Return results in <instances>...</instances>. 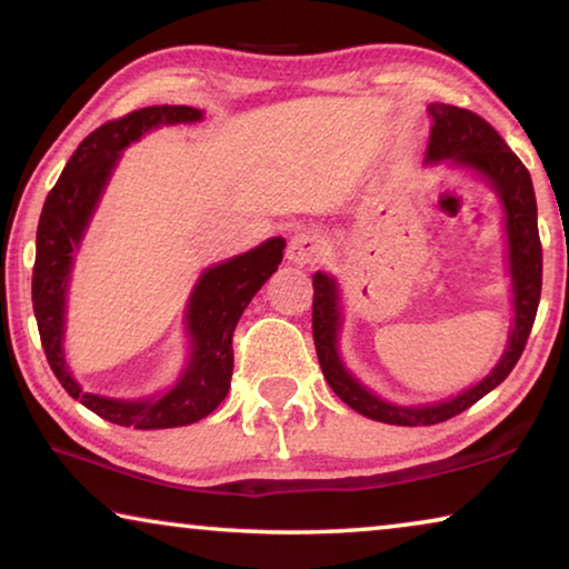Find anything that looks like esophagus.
I'll return each mask as SVG.
<instances>
[{
  "mask_svg": "<svg viewBox=\"0 0 569 569\" xmlns=\"http://www.w3.org/2000/svg\"><path fill=\"white\" fill-rule=\"evenodd\" d=\"M321 256H323V240L321 236L311 233V230H301V233H296L291 240H288L286 258L293 266L316 263Z\"/></svg>",
  "mask_w": 569,
  "mask_h": 569,
  "instance_id": "1",
  "label": "esophagus"
}]
</instances>
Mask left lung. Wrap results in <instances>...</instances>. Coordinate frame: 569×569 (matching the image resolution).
<instances>
[{"instance_id":"left-lung-1","label":"left lung","mask_w":569,"mask_h":569,"mask_svg":"<svg viewBox=\"0 0 569 569\" xmlns=\"http://www.w3.org/2000/svg\"><path fill=\"white\" fill-rule=\"evenodd\" d=\"M429 114L435 120L431 128L427 162L449 160L451 166H465L485 176L497 190L505 206V228L509 243V273H512L515 291V326L509 333L507 351L487 379L477 387L467 389L459 397L429 403V407H393L361 387L339 359V288L326 273L313 276V343L319 353V363L326 381L336 397L349 403L353 411L363 413L373 421L397 423V427H429V423L447 421L457 417L471 403L499 387L515 363L522 356L529 331H532L539 293H542V243L537 230V200L529 170L522 166L499 132L481 120L479 114L455 108V104L435 102L429 104Z\"/></svg>"}]
</instances>
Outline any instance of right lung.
<instances>
[{
    "mask_svg": "<svg viewBox=\"0 0 569 569\" xmlns=\"http://www.w3.org/2000/svg\"><path fill=\"white\" fill-rule=\"evenodd\" d=\"M203 112L188 104H156L120 120L100 124L72 152L60 180L44 200L37 226V256L32 271V306L42 349L64 391L104 421L134 429H172L208 417L226 399L233 377V331L261 286L283 261V238H268L243 256L218 263L200 276L188 301L186 321L192 351L176 387L152 399L122 401L80 389L67 369L64 296L70 283L72 256L80 248L112 168L124 150L150 128L198 122Z\"/></svg>",
    "mask_w": 569,
    "mask_h": 569,
    "instance_id": "obj_1",
    "label": "right lung"
}]
</instances>
